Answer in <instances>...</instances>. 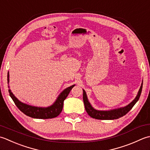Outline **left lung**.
<instances>
[{
	"label": "left lung",
	"mask_w": 150,
	"mask_h": 150,
	"mask_svg": "<svg viewBox=\"0 0 150 150\" xmlns=\"http://www.w3.org/2000/svg\"><path fill=\"white\" fill-rule=\"evenodd\" d=\"M142 83H142L141 86H140L138 94H137V96H136L135 100H134L132 102H131L129 105L124 107V108L111 110V111H98V110L94 109L93 107L91 106L90 103L88 102L86 93H85V91L84 90H83V100L85 110H86L88 115H89L91 117L98 119V120H115V119H118L119 118L123 117V116L126 115L127 112L133 108L134 105H135L137 101L139 100L140 96V94H141L142 93Z\"/></svg>",
	"instance_id": "left-lung-1"
}]
</instances>
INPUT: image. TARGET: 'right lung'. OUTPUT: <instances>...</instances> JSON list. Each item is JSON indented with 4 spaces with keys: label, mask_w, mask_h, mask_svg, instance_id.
Returning <instances> with one entry per match:
<instances>
[{
    "label": "right lung",
    "mask_w": 150,
    "mask_h": 150,
    "mask_svg": "<svg viewBox=\"0 0 150 150\" xmlns=\"http://www.w3.org/2000/svg\"><path fill=\"white\" fill-rule=\"evenodd\" d=\"M9 82V72H8V83ZM74 85L65 88L63 92L59 94L56 102L53 105H52L48 108H38V107H33L31 105H26L23 103L18 100L15 97L11 91L9 89V93L11 96V99L21 111H22L24 114L30 117L33 118L39 119H48L53 118L57 117L62 112L63 107L64 100L66 99L67 96L69 95L70 91L74 87Z\"/></svg>",
    "instance_id": "1"
}]
</instances>
